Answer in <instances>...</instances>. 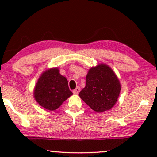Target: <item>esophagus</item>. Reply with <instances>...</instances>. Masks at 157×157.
<instances>
[{
    "mask_svg": "<svg viewBox=\"0 0 157 157\" xmlns=\"http://www.w3.org/2000/svg\"><path fill=\"white\" fill-rule=\"evenodd\" d=\"M80 91H81L80 87L77 86L74 90H73V93H74V94H78L79 92H80Z\"/></svg>",
    "mask_w": 157,
    "mask_h": 157,
    "instance_id": "1",
    "label": "esophagus"
}]
</instances>
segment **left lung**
<instances>
[{
	"instance_id": "8db88e82",
	"label": "left lung",
	"mask_w": 157,
	"mask_h": 157,
	"mask_svg": "<svg viewBox=\"0 0 157 157\" xmlns=\"http://www.w3.org/2000/svg\"><path fill=\"white\" fill-rule=\"evenodd\" d=\"M121 86L118 77L108 65L91 67L86 76V86L79 96L98 113L110 110L117 103Z\"/></svg>"
}]
</instances>
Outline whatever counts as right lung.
Returning a JSON list of instances; mask_svg holds the SVG:
<instances>
[{"mask_svg": "<svg viewBox=\"0 0 157 157\" xmlns=\"http://www.w3.org/2000/svg\"><path fill=\"white\" fill-rule=\"evenodd\" d=\"M73 95L66 77L61 75L59 68L44 71L38 78L33 90L35 100L40 106L54 111Z\"/></svg>", "mask_w": 157, "mask_h": 157, "instance_id": "right-lung-1", "label": "right lung"}]
</instances>
